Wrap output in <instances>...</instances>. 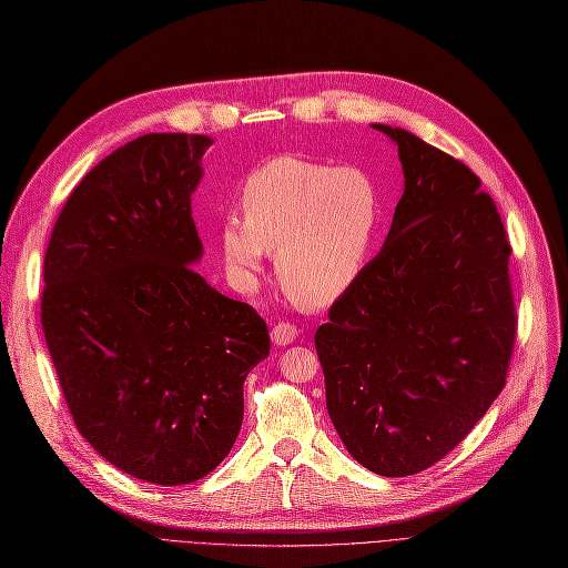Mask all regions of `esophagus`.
<instances>
[{"label":"esophagus","instance_id":"obj_1","mask_svg":"<svg viewBox=\"0 0 568 568\" xmlns=\"http://www.w3.org/2000/svg\"><path fill=\"white\" fill-rule=\"evenodd\" d=\"M298 336V329L294 324H288V322H280V324H274L272 326V341L277 343V346H288L291 341H294Z\"/></svg>","mask_w":568,"mask_h":568}]
</instances>
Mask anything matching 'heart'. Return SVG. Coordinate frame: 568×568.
I'll use <instances>...</instances> for the list:
<instances>
[{"instance_id":"1","label":"heart","mask_w":568,"mask_h":568,"mask_svg":"<svg viewBox=\"0 0 568 568\" xmlns=\"http://www.w3.org/2000/svg\"><path fill=\"white\" fill-rule=\"evenodd\" d=\"M244 222L230 220L220 248L239 284H255L265 253L284 294L301 307H326L357 282L379 227L382 201L357 168H332L284 153L244 180Z\"/></svg>"}]
</instances>
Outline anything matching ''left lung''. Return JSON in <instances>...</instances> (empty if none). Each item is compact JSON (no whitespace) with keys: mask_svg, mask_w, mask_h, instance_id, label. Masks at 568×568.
<instances>
[{"mask_svg":"<svg viewBox=\"0 0 568 568\" xmlns=\"http://www.w3.org/2000/svg\"><path fill=\"white\" fill-rule=\"evenodd\" d=\"M405 192L384 248L315 334L326 409L346 450L379 476L448 455L505 388L517 336L509 242L462 161L403 128Z\"/></svg>","mask_w":568,"mask_h":568,"instance_id":"8db88e82","label":"left lung"}]
</instances>
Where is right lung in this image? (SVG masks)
Here are the masks:
<instances>
[{"mask_svg": "<svg viewBox=\"0 0 568 568\" xmlns=\"http://www.w3.org/2000/svg\"><path fill=\"white\" fill-rule=\"evenodd\" d=\"M205 134H144L68 196L44 255L42 329L82 438L134 478L182 486L225 459L267 324L192 267Z\"/></svg>", "mask_w": 568, "mask_h": 568, "instance_id": "obj_1", "label": "right lung"}]
</instances>
